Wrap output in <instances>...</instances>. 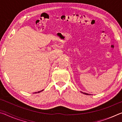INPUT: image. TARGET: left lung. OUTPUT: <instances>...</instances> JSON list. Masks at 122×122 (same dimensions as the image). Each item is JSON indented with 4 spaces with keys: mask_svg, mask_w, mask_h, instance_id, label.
<instances>
[{
    "mask_svg": "<svg viewBox=\"0 0 122 122\" xmlns=\"http://www.w3.org/2000/svg\"><path fill=\"white\" fill-rule=\"evenodd\" d=\"M82 93H83V94H86V95H89V94H86V93H84V92H82Z\"/></svg>",
    "mask_w": 122,
    "mask_h": 122,
    "instance_id": "8db88e82",
    "label": "left lung"
}]
</instances>
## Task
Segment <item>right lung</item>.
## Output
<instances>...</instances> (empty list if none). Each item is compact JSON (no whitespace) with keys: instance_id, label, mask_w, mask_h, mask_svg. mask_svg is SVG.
Returning a JSON list of instances; mask_svg holds the SVG:
<instances>
[{"instance_id":"add662e5","label":"right lung","mask_w":122,"mask_h":122,"mask_svg":"<svg viewBox=\"0 0 122 122\" xmlns=\"http://www.w3.org/2000/svg\"><path fill=\"white\" fill-rule=\"evenodd\" d=\"M42 90H41V91H42ZM41 91H40V92H38V93H39V92H41ZM35 93H37V92H35Z\"/></svg>"}]
</instances>
